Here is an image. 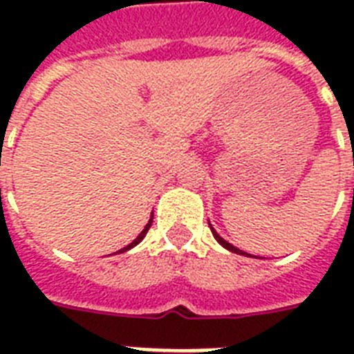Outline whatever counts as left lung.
Returning a JSON list of instances; mask_svg holds the SVG:
<instances>
[{"mask_svg":"<svg viewBox=\"0 0 354 354\" xmlns=\"http://www.w3.org/2000/svg\"><path fill=\"white\" fill-rule=\"evenodd\" d=\"M211 232H213V235H215L216 241L221 242L222 246L226 248V250H230V252H235V253H241V255H248V253H244V252H242V250H239V248H235V246H233V244H230V242H227V241H224V239H222V236L218 235V233H216L215 230H213V227H211ZM248 257H252V255H248Z\"/></svg>","mask_w":354,"mask_h":354,"instance_id":"left-lung-1","label":"left lung"}]
</instances>
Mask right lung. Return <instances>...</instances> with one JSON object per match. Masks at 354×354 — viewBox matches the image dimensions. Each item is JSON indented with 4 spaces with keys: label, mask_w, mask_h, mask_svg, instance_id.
Masks as SVG:
<instances>
[{
    "label": "right lung",
    "mask_w": 354,
    "mask_h": 354,
    "mask_svg": "<svg viewBox=\"0 0 354 354\" xmlns=\"http://www.w3.org/2000/svg\"><path fill=\"white\" fill-rule=\"evenodd\" d=\"M150 226H152V216H150L149 224H147V226H145V230H143V232L139 233V236H138V239H136V241H133V242H130V244H128L127 248H122V250H119V253L127 252V250H130V248H133V246H136V244H139V242L143 241V236L147 235V232H149V227H150ZM115 253H118V252H115Z\"/></svg>",
    "instance_id": "right-lung-1"
}]
</instances>
